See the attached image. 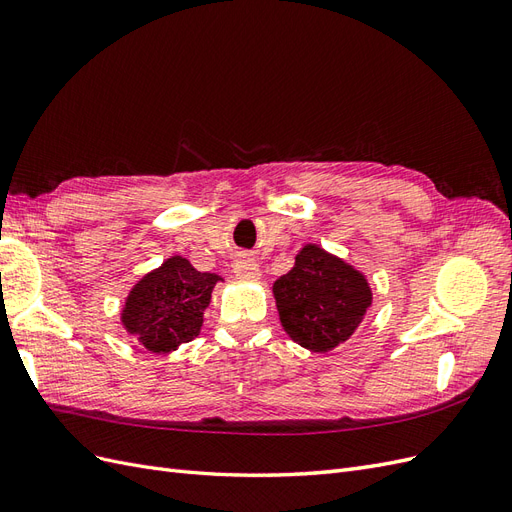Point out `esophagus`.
<instances>
[{
  "label": "esophagus",
  "instance_id": "1",
  "mask_svg": "<svg viewBox=\"0 0 512 512\" xmlns=\"http://www.w3.org/2000/svg\"><path fill=\"white\" fill-rule=\"evenodd\" d=\"M232 271H235V277L241 282H258L262 275L260 265L250 254H239L235 265H232Z\"/></svg>",
  "mask_w": 512,
  "mask_h": 512
}]
</instances>
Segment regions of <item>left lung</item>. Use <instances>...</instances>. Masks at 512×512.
Here are the masks:
<instances>
[{
	"label": "left lung",
	"instance_id": "1",
	"mask_svg": "<svg viewBox=\"0 0 512 512\" xmlns=\"http://www.w3.org/2000/svg\"><path fill=\"white\" fill-rule=\"evenodd\" d=\"M273 299L292 342L327 354L361 327L374 292L361 269L318 243H307L294 256L292 269L275 280Z\"/></svg>",
	"mask_w": 512,
	"mask_h": 512
}]
</instances>
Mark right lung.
<instances>
[{"label":"right lung","mask_w":512,"mask_h":512,"mask_svg":"<svg viewBox=\"0 0 512 512\" xmlns=\"http://www.w3.org/2000/svg\"><path fill=\"white\" fill-rule=\"evenodd\" d=\"M224 282L215 273H200L179 254L166 258L138 280L123 299V331L153 354H170L200 335L213 288Z\"/></svg>","instance_id":"right-lung-1"}]
</instances>
